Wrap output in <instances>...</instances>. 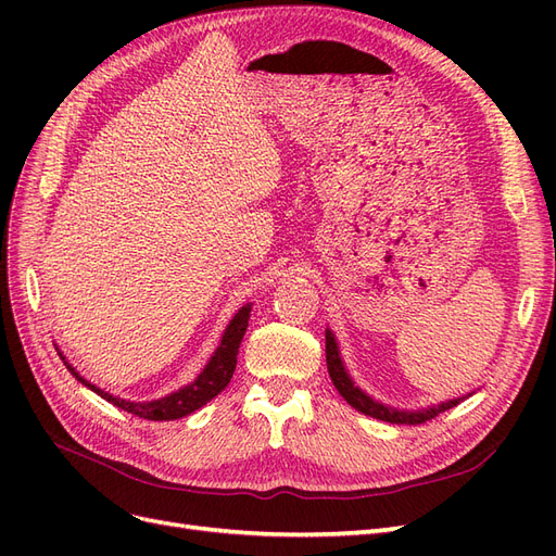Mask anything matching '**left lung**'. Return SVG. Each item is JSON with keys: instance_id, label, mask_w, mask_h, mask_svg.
Masks as SVG:
<instances>
[{"instance_id": "8db88e82", "label": "left lung", "mask_w": 556, "mask_h": 556, "mask_svg": "<svg viewBox=\"0 0 556 556\" xmlns=\"http://www.w3.org/2000/svg\"><path fill=\"white\" fill-rule=\"evenodd\" d=\"M327 368H329V378H331L333 387L341 392V396L350 403L352 408L364 413V415H371L376 419H382V422H390V425H422V422H429V419L439 417L441 413H445L447 408L457 406V403H459V399H454V401L441 403V406H433L429 410H413V413L382 406V403L374 401L371 396H366L359 390V387H355V382L350 380V376L345 374V368H343V362L339 357V348H336L331 331H327Z\"/></svg>"}]
</instances>
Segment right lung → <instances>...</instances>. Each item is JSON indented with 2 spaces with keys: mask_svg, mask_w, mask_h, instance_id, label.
<instances>
[{
  "mask_svg": "<svg viewBox=\"0 0 556 556\" xmlns=\"http://www.w3.org/2000/svg\"><path fill=\"white\" fill-rule=\"evenodd\" d=\"M248 317H250V306H243L237 315H233V319H231L225 336H223L220 348L215 350V355L211 357V362H208L204 371H201V376L192 384L174 392L172 396H164V399H157V401L134 403V401L117 399L113 394H106L104 390H99V387L90 384L86 378H80L70 366V362H64V364L72 371V376H76L83 384L90 387L92 392H97L99 396L106 399L109 403H113V406L123 408V410L137 415L141 419H153V422H169V419L185 417V415L199 410L201 406H206V403L213 396L220 394L225 387L229 384V380L233 376V368H237V355H239V345L243 341V333H245V327H248Z\"/></svg>",
  "mask_w": 556,
  "mask_h": 556,
  "instance_id": "add662e5",
  "label": "right lung"
}]
</instances>
